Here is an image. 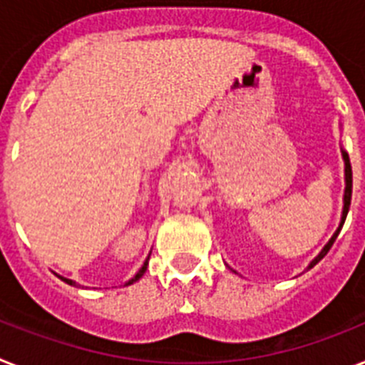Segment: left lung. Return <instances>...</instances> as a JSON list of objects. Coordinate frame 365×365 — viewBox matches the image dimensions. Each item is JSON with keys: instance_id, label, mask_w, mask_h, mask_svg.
<instances>
[{"instance_id": "8db88e82", "label": "left lung", "mask_w": 365, "mask_h": 365, "mask_svg": "<svg viewBox=\"0 0 365 365\" xmlns=\"http://www.w3.org/2000/svg\"><path fill=\"white\" fill-rule=\"evenodd\" d=\"M341 156H343V164H345V192H343V210H341V220H339L338 230L334 231V235H332V237H330V240H328V242L324 244L323 250H321V252H319V254L315 255V257H313L312 261H309L308 269H306V270L313 269V267H315V264H317L319 261H321V259H323L324 255L328 254V250L332 248L334 240L338 239L339 231H341L343 224H345V218H347L349 207H351V195H352V170H351V160H349L347 150L341 149ZM233 272H235V270H233Z\"/></svg>"}]
</instances>
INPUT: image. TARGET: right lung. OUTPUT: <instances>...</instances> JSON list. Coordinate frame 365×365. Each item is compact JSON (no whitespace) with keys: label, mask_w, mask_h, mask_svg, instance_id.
Masks as SVG:
<instances>
[{"label":"right lung","mask_w":365,"mask_h":365,"mask_svg":"<svg viewBox=\"0 0 365 365\" xmlns=\"http://www.w3.org/2000/svg\"><path fill=\"white\" fill-rule=\"evenodd\" d=\"M149 257H150V254L147 255V259H145V261H143V264H141V269L138 270V272H135L134 276H132V278L128 279V282H126L125 285H132V284H135V282H138V279H140L141 276H143V274H145V270H147V264H149ZM57 276H59V274H57ZM59 278H61L63 282H65V284H68V285H76V282H74V279L63 278V276H59Z\"/></svg>","instance_id":"right-lung-1"}]
</instances>
